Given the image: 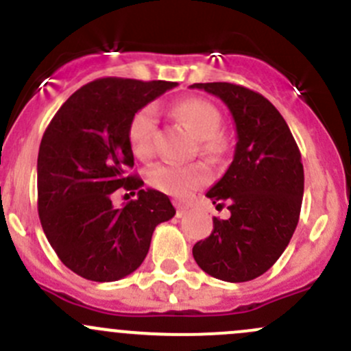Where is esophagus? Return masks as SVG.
Instances as JSON below:
<instances>
[{"label": "esophagus", "instance_id": "1", "mask_svg": "<svg viewBox=\"0 0 351 351\" xmlns=\"http://www.w3.org/2000/svg\"><path fill=\"white\" fill-rule=\"evenodd\" d=\"M176 209H177V211H176L177 218H182V216L186 215V213H187V208H186V206H182V204H177V202H176Z\"/></svg>", "mask_w": 351, "mask_h": 351}]
</instances>
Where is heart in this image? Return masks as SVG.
Here are the masks:
<instances>
[{
	"label": "heart",
	"instance_id": "obj_1",
	"mask_svg": "<svg viewBox=\"0 0 351 351\" xmlns=\"http://www.w3.org/2000/svg\"><path fill=\"white\" fill-rule=\"evenodd\" d=\"M171 113L191 135L196 136V149L201 157L215 162L225 154L228 140L219 130L221 114L211 101L202 97H186L177 101ZM155 126L157 118L154 108H142L132 117L128 125V145L135 157L149 158L152 155ZM147 180L160 193L184 199L208 182V174L199 164H158L150 169Z\"/></svg>",
	"mask_w": 351,
	"mask_h": 351
}]
</instances>
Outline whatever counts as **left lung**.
<instances>
[{"mask_svg": "<svg viewBox=\"0 0 351 351\" xmlns=\"http://www.w3.org/2000/svg\"><path fill=\"white\" fill-rule=\"evenodd\" d=\"M228 106L238 142L226 174L206 196L228 219L213 218V231L193 247L209 276L247 282L277 262L294 234L304 194L301 152L287 123L267 97L231 82H197Z\"/></svg>", "mask_w": 351, "mask_h": 351, "instance_id": "left-lung-1", "label": "left lung"}]
</instances>
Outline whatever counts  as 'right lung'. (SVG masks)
Segmentation results:
<instances>
[{
  "mask_svg": "<svg viewBox=\"0 0 351 351\" xmlns=\"http://www.w3.org/2000/svg\"><path fill=\"white\" fill-rule=\"evenodd\" d=\"M177 82L101 77L60 106L42 136L37 160L38 216L64 265L95 282H113L145 260L158 223L176 215L164 193L142 189L133 169V114ZM123 186L136 200L110 202Z\"/></svg>",
  "mask_w": 351,
  "mask_h": 351,
  "instance_id": "right-lung-1",
  "label": "right lung"
}]
</instances>
